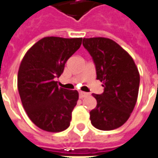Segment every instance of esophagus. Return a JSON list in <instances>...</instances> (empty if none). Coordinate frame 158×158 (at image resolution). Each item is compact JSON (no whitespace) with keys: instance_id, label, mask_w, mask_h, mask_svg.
Listing matches in <instances>:
<instances>
[{"instance_id":"34e87169","label":"esophagus","mask_w":158,"mask_h":158,"mask_svg":"<svg viewBox=\"0 0 158 158\" xmlns=\"http://www.w3.org/2000/svg\"><path fill=\"white\" fill-rule=\"evenodd\" d=\"M89 96V93H85V92H80L79 93V98H85Z\"/></svg>"}]
</instances>
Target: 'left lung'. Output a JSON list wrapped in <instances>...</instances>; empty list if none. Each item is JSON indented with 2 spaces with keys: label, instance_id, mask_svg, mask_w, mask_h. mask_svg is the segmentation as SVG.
Listing matches in <instances>:
<instances>
[{
  "label": "left lung",
  "instance_id": "obj_1",
  "mask_svg": "<svg viewBox=\"0 0 158 158\" xmlns=\"http://www.w3.org/2000/svg\"><path fill=\"white\" fill-rule=\"evenodd\" d=\"M83 46L96 67L97 79L103 82L104 93L93 94L97 106L90 111L91 123L101 131L122 126L137 103L140 76L128 52L112 40L84 38Z\"/></svg>",
  "mask_w": 158,
  "mask_h": 158
}]
</instances>
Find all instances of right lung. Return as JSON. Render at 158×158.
<instances>
[{"label":"right lung","instance_id":"1","mask_svg":"<svg viewBox=\"0 0 158 158\" xmlns=\"http://www.w3.org/2000/svg\"><path fill=\"white\" fill-rule=\"evenodd\" d=\"M81 43L82 38L45 37L21 60L17 79L20 100L31 121L41 130L60 132L70 125L79 93L59 88L54 79L63 73Z\"/></svg>","mask_w":158,"mask_h":158}]
</instances>
